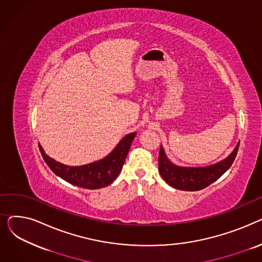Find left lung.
Masks as SVG:
<instances>
[{
	"label": "left lung",
	"mask_w": 262,
	"mask_h": 262,
	"mask_svg": "<svg viewBox=\"0 0 262 262\" xmlns=\"http://www.w3.org/2000/svg\"><path fill=\"white\" fill-rule=\"evenodd\" d=\"M239 145L240 141L238 142L235 149L232 150L231 154L224 160L212 164V166L201 168H186L175 166L174 163L168 159L163 147L160 146L158 170L161 177L171 187L184 191H199L214 183L231 167L233 160H235L237 156Z\"/></svg>",
	"instance_id": "1"
}]
</instances>
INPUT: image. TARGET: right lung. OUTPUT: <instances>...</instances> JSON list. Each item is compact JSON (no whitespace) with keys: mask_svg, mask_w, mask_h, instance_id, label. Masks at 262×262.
I'll use <instances>...</instances> for the list:
<instances>
[{"mask_svg":"<svg viewBox=\"0 0 262 262\" xmlns=\"http://www.w3.org/2000/svg\"><path fill=\"white\" fill-rule=\"evenodd\" d=\"M136 133L126 135L112 153L105 158L84 166L70 167L48 156L39 144V149L49 168L66 182L85 189H100L113 184L120 174Z\"/></svg>","mask_w":262,"mask_h":262,"instance_id":"add662e5","label":"right lung"}]
</instances>
